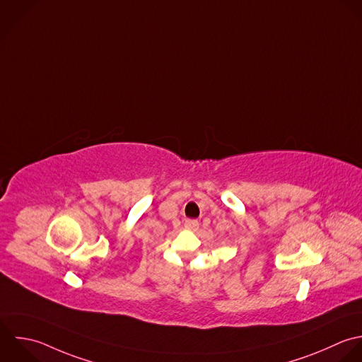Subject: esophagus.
<instances>
[{
	"mask_svg": "<svg viewBox=\"0 0 362 362\" xmlns=\"http://www.w3.org/2000/svg\"><path fill=\"white\" fill-rule=\"evenodd\" d=\"M185 227H186L187 230H190V231H196V230L199 228V221L189 218V220L185 221Z\"/></svg>",
	"mask_w": 362,
	"mask_h": 362,
	"instance_id": "1",
	"label": "esophagus"
}]
</instances>
